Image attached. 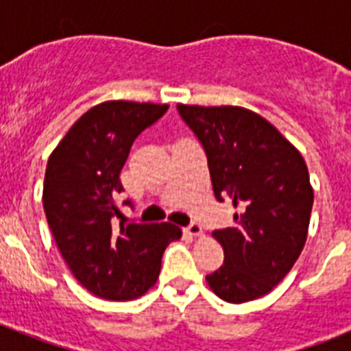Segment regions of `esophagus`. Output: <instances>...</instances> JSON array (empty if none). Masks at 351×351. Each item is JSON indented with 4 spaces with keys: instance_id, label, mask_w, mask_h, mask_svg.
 <instances>
[{
    "instance_id": "obj_1",
    "label": "esophagus",
    "mask_w": 351,
    "mask_h": 351,
    "mask_svg": "<svg viewBox=\"0 0 351 351\" xmlns=\"http://www.w3.org/2000/svg\"><path fill=\"white\" fill-rule=\"evenodd\" d=\"M186 234L200 237V235H204V230H202V226L198 225V223H190V225L186 226Z\"/></svg>"
}]
</instances>
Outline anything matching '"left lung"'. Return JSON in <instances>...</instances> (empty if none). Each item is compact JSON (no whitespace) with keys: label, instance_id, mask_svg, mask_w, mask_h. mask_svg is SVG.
I'll use <instances>...</instances> for the list:
<instances>
[{"label":"left lung","instance_id":"left-lung-1","mask_svg":"<svg viewBox=\"0 0 351 351\" xmlns=\"http://www.w3.org/2000/svg\"><path fill=\"white\" fill-rule=\"evenodd\" d=\"M202 144L214 197H230L234 226L214 230L223 265L206 276L232 304L265 295L290 272L308 237L313 188L306 161L267 119L243 107L178 105Z\"/></svg>","mask_w":351,"mask_h":351}]
</instances>
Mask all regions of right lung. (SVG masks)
<instances>
[{"label": "right lung", "mask_w": 351, "mask_h": 351, "mask_svg": "<svg viewBox=\"0 0 351 351\" xmlns=\"http://www.w3.org/2000/svg\"><path fill=\"white\" fill-rule=\"evenodd\" d=\"M167 110L137 101L96 105L47 161L43 209L54 241L77 281L101 299L144 295L156 283L165 247L181 239L172 223H117L121 169L135 138Z\"/></svg>", "instance_id": "right-lung-1"}]
</instances>
